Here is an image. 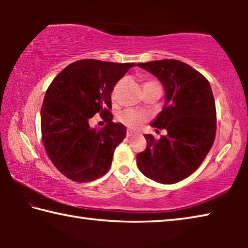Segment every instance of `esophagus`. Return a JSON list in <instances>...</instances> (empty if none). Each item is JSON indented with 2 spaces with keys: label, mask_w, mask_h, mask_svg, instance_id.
<instances>
[{
  "label": "esophagus",
  "mask_w": 248,
  "mask_h": 248,
  "mask_svg": "<svg viewBox=\"0 0 248 248\" xmlns=\"http://www.w3.org/2000/svg\"><path fill=\"white\" fill-rule=\"evenodd\" d=\"M133 136H134V133H133L132 131H128V132H127V137H128V138H131V137H133Z\"/></svg>",
  "instance_id": "esophagus-1"
}]
</instances>
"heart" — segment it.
<instances>
[{"instance_id":"1","label":"heart","mask_w":248,"mask_h":248,"mask_svg":"<svg viewBox=\"0 0 248 248\" xmlns=\"http://www.w3.org/2000/svg\"><path fill=\"white\" fill-rule=\"evenodd\" d=\"M121 84V81L118 82L116 84L114 91H112V99L116 100L117 97H118V89ZM145 85H159V84L156 81H148L145 84ZM117 118H118L119 123H121L124 125H127L128 128H131V129H137L139 128L140 125L144 123V121L148 119V114L144 111H140V110H136V109H124V110L120 111L118 116H117Z\"/></svg>"}]
</instances>
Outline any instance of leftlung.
<instances>
[{"mask_svg":"<svg viewBox=\"0 0 248 248\" xmlns=\"http://www.w3.org/2000/svg\"><path fill=\"white\" fill-rule=\"evenodd\" d=\"M138 65L164 86L166 103L152 127L167 131L158 140L145 134L148 144L137 155L138 167L157 183H178L198 169L215 142L217 111L211 86L198 71L174 59Z\"/></svg>","mask_w":248,"mask_h":248,"instance_id":"8db88e82","label":"left lung"}]
</instances>
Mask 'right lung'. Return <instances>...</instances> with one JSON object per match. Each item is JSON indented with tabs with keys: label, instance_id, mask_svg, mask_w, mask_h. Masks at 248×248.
Instances as JSON below:
<instances>
[{
	"label": "right lung",
	"instance_id": "1",
	"mask_svg": "<svg viewBox=\"0 0 248 248\" xmlns=\"http://www.w3.org/2000/svg\"><path fill=\"white\" fill-rule=\"evenodd\" d=\"M136 63L83 59L59 73L46 92L40 111L41 140L46 152L65 177L87 183L110 169L114 151L127 134L112 121L111 92ZM98 113L107 125L91 128Z\"/></svg>",
	"mask_w": 248,
	"mask_h": 248
}]
</instances>
